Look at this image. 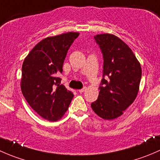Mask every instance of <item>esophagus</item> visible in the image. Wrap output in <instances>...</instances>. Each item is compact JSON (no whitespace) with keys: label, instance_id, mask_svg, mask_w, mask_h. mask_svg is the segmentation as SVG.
<instances>
[{"label":"esophagus","instance_id":"esophagus-1","mask_svg":"<svg viewBox=\"0 0 160 160\" xmlns=\"http://www.w3.org/2000/svg\"><path fill=\"white\" fill-rule=\"evenodd\" d=\"M85 90H87V88H86V87H85V88H82V89L79 90H78V91H79V92H80V93H83V92H84V91H85Z\"/></svg>","mask_w":160,"mask_h":160}]
</instances>
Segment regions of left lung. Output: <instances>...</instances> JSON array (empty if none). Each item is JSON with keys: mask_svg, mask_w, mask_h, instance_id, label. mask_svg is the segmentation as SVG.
<instances>
[{"mask_svg": "<svg viewBox=\"0 0 160 160\" xmlns=\"http://www.w3.org/2000/svg\"><path fill=\"white\" fill-rule=\"evenodd\" d=\"M104 58L99 95L91 104L101 118L113 120L123 114L134 102L139 90L142 69L132 50L112 34L94 36Z\"/></svg>", "mask_w": 160, "mask_h": 160, "instance_id": "8db88e82", "label": "left lung"}]
</instances>
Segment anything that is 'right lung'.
<instances>
[{
	"mask_svg": "<svg viewBox=\"0 0 160 160\" xmlns=\"http://www.w3.org/2000/svg\"><path fill=\"white\" fill-rule=\"evenodd\" d=\"M78 32H67L40 41L22 64L21 89L32 109L49 122L59 120L68 109L73 93L60 85L59 75L67 51Z\"/></svg>",
	"mask_w": 160,
	"mask_h": 160,
	"instance_id": "right-lung-1",
	"label": "right lung"
}]
</instances>
